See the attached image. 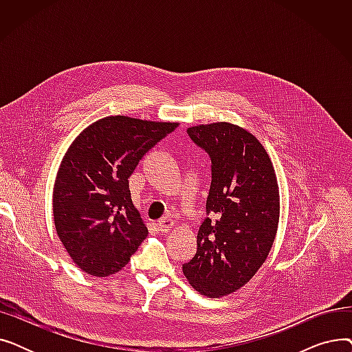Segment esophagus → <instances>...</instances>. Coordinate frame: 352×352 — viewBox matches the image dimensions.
<instances>
[{
  "mask_svg": "<svg viewBox=\"0 0 352 352\" xmlns=\"http://www.w3.org/2000/svg\"><path fill=\"white\" fill-rule=\"evenodd\" d=\"M173 226H174V221H173L171 217H162V218L158 221V224H157L158 231L162 232V234L168 232V231L173 228Z\"/></svg>",
  "mask_w": 352,
  "mask_h": 352,
  "instance_id": "esophagus-1",
  "label": "esophagus"
}]
</instances>
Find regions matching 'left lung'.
<instances>
[{"label": "left lung", "mask_w": 352, "mask_h": 352, "mask_svg": "<svg viewBox=\"0 0 352 352\" xmlns=\"http://www.w3.org/2000/svg\"><path fill=\"white\" fill-rule=\"evenodd\" d=\"M187 134L211 160V184L197 252L182 272L198 292L217 298L245 285L268 256L280 218L278 184L265 148L241 126L215 122Z\"/></svg>", "instance_id": "obj_1"}]
</instances>
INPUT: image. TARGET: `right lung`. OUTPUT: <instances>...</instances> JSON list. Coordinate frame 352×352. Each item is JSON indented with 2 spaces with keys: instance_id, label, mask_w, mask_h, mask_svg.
I'll return each mask as SVG.
<instances>
[{
  "instance_id": "add662e5",
  "label": "right lung",
  "mask_w": 352,
  "mask_h": 352,
  "mask_svg": "<svg viewBox=\"0 0 352 352\" xmlns=\"http://www.w3.org/2000/svg\"><path fill=\"white\" fill-rule=\"evenodd\" d=\"M177 126L107 117L85 128L68 148L54 186V223L72 261L87 274L118 272L146 238L128 178Z\"/></svg>"
}]
</instances>
